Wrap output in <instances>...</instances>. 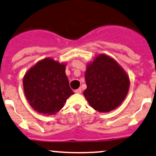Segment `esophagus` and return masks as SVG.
Here are the masks:
<instances>
[{
    "label": "esophagus",
    "mask_w": 156,
    "mask_h": 156,
    "mask_svg": "<svg viewBox=\"0 0 156 156\" xmlns=\"http://www.w3.org/2000/svg\"><path fill=\"white\" fill-rule=\"evenodd\" d=\"M81 92H82V89H80V88L76 89V90H75V92L78 93V94H80V93H81Z\"/></svg>",
    "instance_id": "esophagus-1"
}]
</instances>
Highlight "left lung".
I'll return each instance as SVG.
<instances>
[{
  "label": "left lung",
  "instance_id": "left-lung-1",
  "mask_svg": "<svg viewBox=\"0 0 156 156\" xmlns=\"http://www.w3.org/2000/svg\"><path fill=\"white\" fill-rule=\"evenodd\" d=\"M87 88L83 95L93 108L109 112L121 105L128 94L130 79L118 62L109 55L100 54L87 64Z\"/></svg>",
  "mask_w": 156,
  "mask_h": 156
}]
</instances>
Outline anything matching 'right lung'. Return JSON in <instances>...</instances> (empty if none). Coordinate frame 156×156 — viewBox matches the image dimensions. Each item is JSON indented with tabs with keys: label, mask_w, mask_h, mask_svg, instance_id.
Wrapping results in <instances>:
<instances>
[{
	"label": "right lung",
	"mask_w": 156,
	"mask_h": 156,
	"mask_svg": "<svg viewBox=\"0 0 156 156\" xmlns=\"http://www.w3.org/2000/svg\"><path fill=\"white\" fill-rule=\"evenodd\" d=\"M65 62L51 58L39 61L23 77V89L31 106L40 114L53 115L74 94L65 73Z\"/></svg>",
	"instance_id": "add662e5"
}]
</instances>
